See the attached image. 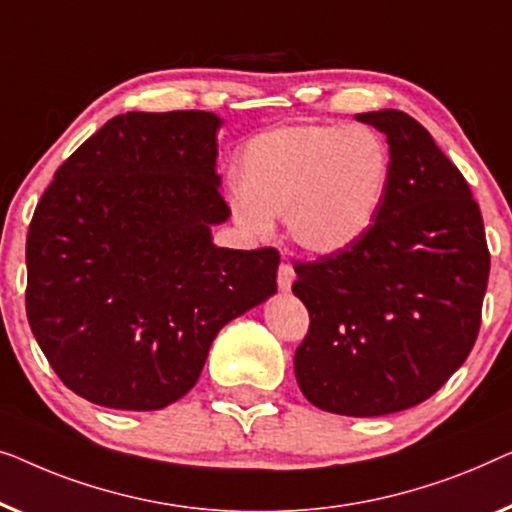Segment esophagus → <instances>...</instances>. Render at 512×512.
I'll use <instances>...</instances> for the list:
<instances>
[{
  "label": "esophagus",
  "instance_id": "1",
  "mask_svg": "<svg viewBox=\"0 0 512 512\" xmlns=\"http://www.w3.org/2000/svg\"><path fill=\"white\" fill-rule=\"evenodd\" d=\"M292 283H294L292 264L283 262V264H280V269H278V287H280V292H290Z\"/></svg>",
  "mask_w": 512,
  "mask_h": 512
}]
</instances>
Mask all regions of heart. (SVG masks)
Returning a JSON list of instances; mask_svg holds the SVG:
<instances>
[{
  "instance_id": "heart-1",
  "label": "heart",
  "mask_w": 512,
  "mask_h": 512,
  "mask_svg": "<svg viewBox=\"0 0 512 512\" xmlns=\"http://www.w3.org/2000/svg\"><path fill=\"white\" fill-rule=\"evenodd\" d=\"M392 155L366 125H285L259 134L241 153L236 222L266 234L283 215L287 236L313 255L355 246L387 197Z\"/></svg>"
}]
</instances>
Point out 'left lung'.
<instances>
[{"label":"left lung","instance_id":"left-lung-1","mask_svg":"<svg viewBox=\"0 0 512 512\" xmlns=\"http://www.w3.org/2000/svg\"><path fill=\"white\" fill-rule=\"evenodd\" d=\"M355 118L387 136L390 187L355 246L294 264L311 315L294 373L313 406L376 417L429 399L469 357L489 250L469 183L420 122L394 109Z\"/></svg>","mask_w":512,"mask_h":512}]
</instances>
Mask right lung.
Instances as JSON below:
<instances>
[{
    "instance_id": "right-lung-1",
    "label": "right lung",
    "mask_w": 512,
    "mask_h": 512,
    "mask_svg": "<svg viewBox=\"0 0 512 512\" xmlns=\"http://www.w3.org/2000/svg\"><path fill=\"white\" fill-rule=\"evenodd\" d=\"M206 111L115 115L57 169L27 234V320L64 385L160 410L192 390L218 331L276 294L278 250L211 227L218 129Z\"/></svg>"
}]
</instances>
